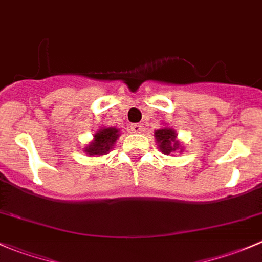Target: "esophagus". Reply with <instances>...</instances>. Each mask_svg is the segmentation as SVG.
I'll return each mask as SVG.
<instances>
[{
    "label": "esophagus",
    "mask_w": 262,
    "mask_h": 262,
    "mask_svg": "<svg viewBox=\"0 0 262 262\" xmlns=\"http://www.w3.org/2000/svg\"><path fill=\"white\" fill-rule=\"evenodd\" d=\"M130 132H132V133H141L142 125H141V124H132Z\"/></svg>",
    "instance_id": "obj_1"
}]
</instances>
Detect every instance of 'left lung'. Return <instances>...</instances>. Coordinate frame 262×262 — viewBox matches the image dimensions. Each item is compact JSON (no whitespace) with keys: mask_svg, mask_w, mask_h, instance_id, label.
<instances>
[{"mask_svg":"<svg viewBox=\"0 0 262 262\" xmlns=\"http://www.w3.org/2000/svg\"><path fill=\"white\" fill-rule=\"evenodd\" d=\"M155 141L163 155L168 156L171 153L178 152V150H180V153L184 150L181 142L178 139L176 130L168 125H165L155 130Z\"/></svg>","mask_w":262,"mask_h":262,"instance_id":"obj_1","label":"left lung"}]
</instances>
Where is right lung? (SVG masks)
Instances as JSON below:
<instances>
[{
  "label": "right lung",
  "mask_w": 262,
  "mask_h": 262,
  "mask_svg": "<svg viewBox=\"0 0 262 262\" xmlns=\"http://www.w3.org/2000/svg\"><path fill=\"white\" fill-rule=\"evenodd\" d=\"M120 137V129L114 126H100L94 133V138L86 144L83 152L87 156H104L114 148V144Z\"/></svg>",
  "instance_id": "right-lung-1"
}]
</instances>
